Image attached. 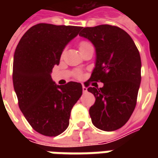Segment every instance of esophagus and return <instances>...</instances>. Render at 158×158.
Segmentation results:
<instances>
[{
    "instance_id": "esophagus-1",
    "label": "esophagus",
    "mask_w": 158,
    "mask_h": 158,
    "mask_svg": "<svg viewBox=\"0 0 158 158\" xmlns=\"http://www.w3.org/2000/svg\"><path fill=\"white\" fill-rule=\"evenodd\" d=\"M82 89H83V92H85V93L87 92V88H86L85 86L83 85L82 86Z\"/></svg>"
}]
</instances>
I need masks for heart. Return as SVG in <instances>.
<instances>
[{
    "instance_id": "b5f03b06",
    "label": "heart",
    "mask_w": 158,
    "mask_h": 158,
    "mask_svg": "<svg viewBox=\"0 0 158 158\" xmlns=\"http://www.w3.org/2000/svg\"><path fill=\"white\" fill-rule=\"evenodd\" d=\"M91 45V44L88 41H81L80 43H79V49H82L84 48V47H86V46H88V45ZM79 75H80L79 73L77 74V76H79Z\"/></svg>"
}]
</instances>
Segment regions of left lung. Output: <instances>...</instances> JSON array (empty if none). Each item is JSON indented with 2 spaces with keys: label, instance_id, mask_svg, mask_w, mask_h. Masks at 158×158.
<instances>
[{
  "label": "left lung",
  "instance_id": "8db88e82",
  "mask_svg": "<svg viewBox=\"0 0 158 158\" xmlns=\"http://www.w3.org/2000/svg\"><path fill=\"white\" fill-rule=\"evenodd\" d=\"M79 35L96 48V65L89 80L103 83L102 88H88L96 97L89 111L92 123L104 131L120 129L136 106L141 80L139 51L129 34L117 26L82 28Z\"/></svg>",
  "mask_w": 158,
  "mask_h": 158
}]
</instances>
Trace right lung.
Instances as JSON below:
<instances>
[{"label":"right lung","mask_w":158,"mask_h":158,"mask_svg":"<svg viewBox=\"0 0 158 158\" xmlns=\"http://www.w3.org/2000/svg\"><path fill=\"white\" fill-rule=\"evenodd\" d=\"M81 29L38 23L17 45L12 81L19 108L33 129L43 135L52 137L65 131L73 106L82 95L80 83L57 85L51 76L63 49Z\"/></svg>","instance_id":"add662e5"}]
</instances>
